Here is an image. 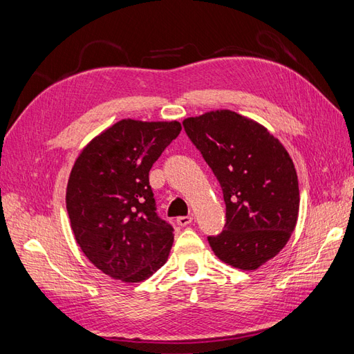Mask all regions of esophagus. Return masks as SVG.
<instances>
[{
    "label": "esophagus",
    "instance_id": "esophagus-1",
    "mask_svg": "<svg viewBox=\"0 0 354 354\" xmlns=\"http://www.w3.org/2000/svg\"><path fill=\"white\" fill-rule=\"evenodd\" d=\"M194 221V217L192 216H181V217H177V224L178 226H189V224Z\"/></svg>",
    "mask_w": 354,
    "mask_h": 354
}]
</instances>
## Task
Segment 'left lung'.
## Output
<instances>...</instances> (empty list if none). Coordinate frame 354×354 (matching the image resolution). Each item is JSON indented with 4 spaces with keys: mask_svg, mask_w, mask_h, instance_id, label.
Segmentation results:
<instances>
[{
    "mask_svg": "<svg viewBox=\"0 0 354 354\" xmlns=\"http://www.w3.org/2000/svg\"><path fill=\"white\" fill-rule=\"evenodd\" d=\"M186 134L217 177L226 224L208 236L221 261L255 270L286 245L299 209L291 156L267 128L227 109L183 121Z\"/></svg>",
    "mask_w": 354,
    "mask_h": 354,
    "instance_id": "1",
    "label": "left lung"
}]
</instances>
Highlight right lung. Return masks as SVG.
Segmentation results:
<instances>
[{
  "label": "right lung",
  "mask_w": 354,
  "mask_h": 354,
  "mask_svg": "<svg viewBox=\"0 0 354 354\" xmlns=\"http://www.w3.org/2000/svg\"><path fill=\"white\" fill-rule=\"evenodd\" d=\"M180 131L177 121L122 120L75 160L66 187L73 236L113 279L142 282L168 259L174 229L158 217L149 171Z\"/></svg>",
  "instance_id": "obj_1"
}]
</instances>
